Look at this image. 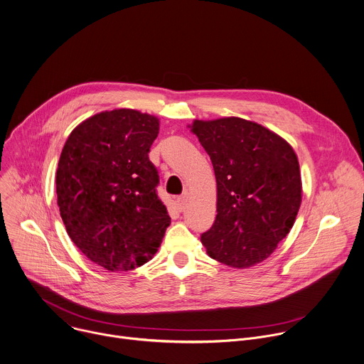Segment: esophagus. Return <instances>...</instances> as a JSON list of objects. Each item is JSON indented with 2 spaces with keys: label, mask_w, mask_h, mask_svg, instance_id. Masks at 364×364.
Instances as JSON below:
<instances>
[{
  "label": "esophagus",
  "mask_w": 364,
  "mask_h": 364,
  "mask_svg": "<svg viewBox=\"0 0 364 364\" xmlns=\"http://www.w3.org/2000/svg\"><path fill=\"white\" fill-rule=\"evenodd\" d=\"M186 203H187V197H186V196L177 197V207H178V210H183L184 205H186Z\"/></svg>",
  "instance_id": "34e87169"
}]
</instances>
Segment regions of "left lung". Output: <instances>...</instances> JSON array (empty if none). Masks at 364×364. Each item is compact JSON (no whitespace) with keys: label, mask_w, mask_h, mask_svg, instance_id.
I'll list each match as a JSON object with an SVG mask.
<instances>
[{"label":"left lung","mask_w":364,"mask_h":364,"mask_svg":"<svg viewBox=\"0 0 364 364\" xmlns=\"http://www.w3.org/2000/svg\"><path fill=\"white\" fill-rule=\"evenodd\" d=\"M213 163L217 215L201 234L207 255L234 269L266 260L291 230L301 204L293 147L240 117L194 119L190 126Z\"/></svg>","instance_id":"1"}]
</instances>
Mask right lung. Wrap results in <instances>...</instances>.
Wrapping results in <instances>:
<instances>
[{"label":"right lung","instance_id":"right-lung-1","mask_svg":"<svg viewBox=\"0 0 364 364\" xmlns=\"http://www.w3.org/2000/svg\"><path fill=\"white\" fill-rule=\"evenodd\" d=\"M160 119L132 108L80 123L60 156L57 204L73 243L108 272L143 266L157 253L170 215L157 197L149 153Z\"/></svg>","mask_w":364,"mask_h":364}]
</instances>
